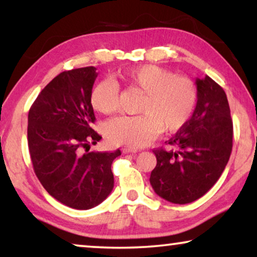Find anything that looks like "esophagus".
<instances>
[{
  "label": "esophagus",
  "mask_w": 257,
  "mask_h": 257,
  "mask_svg": "<svg viewBox=\"0 0 257 257\" xmlns=\"http://www.w3.org/2000/svg\"><path fill=\"white\" fill-rule=\"evenodd\" d=\"M122 151H124L125 153H137V152H138V150L133 149V147H124Z\"/></svg>",
  "instance_id": "obj_1"
}]
</instances>
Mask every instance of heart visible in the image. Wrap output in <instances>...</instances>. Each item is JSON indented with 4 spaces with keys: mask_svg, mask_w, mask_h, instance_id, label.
Segmentation results:
<instances>
[{
    "mask_svg": "<svg viewBox=\"0 0 257 257\" xmlns=\"http://www.w3.org/2000/svg\"><path fill=\"white\" fill-rule=\"evenodd\" d=\"M125 84L144 92L139 115H119L105 125L115 145L143 147L159 133L175 132L191 119L198 101V89L187 77H178L157 65H140L119 75ZM119 85L103 79L94 84L90 101L94 110L108 114L117 110Z\"/></svg>",
    "mask_w": 257,
    "mask_h": 257,
    "instance_id": "heart-1",
    "label": "heart"
}]
</instances>
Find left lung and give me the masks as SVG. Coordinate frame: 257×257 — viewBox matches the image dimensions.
Masks as SVG:
<instances>
[{
    "mask_svg": "<svg viewBox=\"0 0 257 257\" xmlns=\"http://www.w3.org/2000/svg\"><path fill=\"white\" fill-rule=\"evenodd\" d=\"M198 101L191 119L166 144L153 150L150 177L154 192L185 205L205 195L219 180L233 149V120L222 87L210 77L195 80Z\"/></svg>",
    "mask_w": 257,
    "mask_h": 257,
    "instance_id": "left-lung-1",
    "label": "left lung"
}]
</instances>
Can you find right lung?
Instances as JSON below:
<instances>
[{"label": "right lung", "instance_id": "obj_1", "mask_svg": "<svg viewBox=\"0 0 257 257\" xmlns=\"http://www.w3.org/2000/svg\"><path fill=\"white\" fill-rule=\"evenodd\" d=\"M94 66L56 76L38 94L28 114V146L34 171L52 198L75 209L99 205L113 189L111 165L120 151L86 152L101 137L90 93L98 73Z\"/></svg>", "mask_w": 257, "mask_h": 257}]
</instances>
